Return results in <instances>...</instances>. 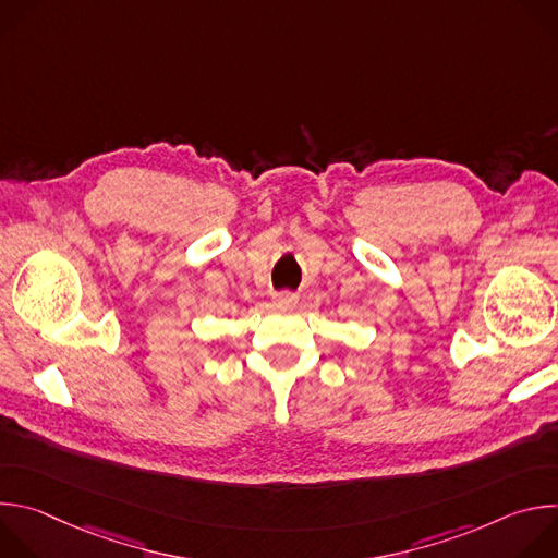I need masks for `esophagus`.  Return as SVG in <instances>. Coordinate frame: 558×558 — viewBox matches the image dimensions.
I'll return each instance as SVG.
<instances>
[{"label":"esophagus","instance_id":"1","mask_svg":"<svg viewBox=\"0 0 558 558\" xmlns=\"http://www.w3.org/2000/svg\"><path fill=\"white\" fill-rule=\"evenodd\" d=\"M276 304H278V306H291V304H295V295H293V293H287V291H284V293H278V295H276Z\"/></svg>","mask_w":558,"mask_h":558}]
</instances>
